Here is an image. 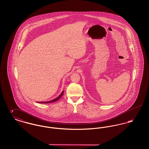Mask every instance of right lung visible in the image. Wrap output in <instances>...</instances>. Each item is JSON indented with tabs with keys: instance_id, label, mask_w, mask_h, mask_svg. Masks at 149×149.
<instances>
[{
	"instance_id": "add662e5",
	"label": "right lung",
	"mask_w": 149,
	"mask_h": 149,
	"mask_svg": "<svg viewBox=\"0 0 149 149\" xmlns=\"http://www.w3.org/2000/svg\"><path fill=\"white\" fill-rule=\"evenodd\" d=\"M63 94H64V91H63L62 93H61V94H60L58 97H57L56 98H55V99H53V100H51V101H48V102H38V103H50L56 102V101H57V100H58V99H60V98L63 96Z\"/></svg>"
}]
</instances>
